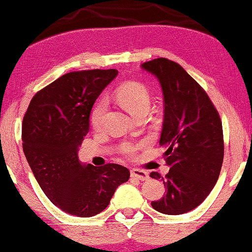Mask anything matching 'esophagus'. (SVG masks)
Returning <instances> with one entry per match:
<instances>
[{
	"label": "esophagus",
	"mask_w": 252,
	"mask_h": 252,
	"mask_svg": "<svg viewBox=\"0 0 252 252\" xmlns=\"http://www.w3.org/2000/svg\"><path fill=\"white\" fill-rule=\"evenodd\" d=\"M130 174H131L132 178L137 179V180H141V181H147L149 179L148 173L144 172V170H142V169L134 168V169H131Z\"/></svg>",
	"instance_id": "34e87169"
}]
</instances>
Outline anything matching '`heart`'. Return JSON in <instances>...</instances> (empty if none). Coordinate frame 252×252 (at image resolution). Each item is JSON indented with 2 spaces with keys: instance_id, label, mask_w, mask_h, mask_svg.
<instances>
[{
  "instance_id": "obj_1",
  "label": "heart",
  "mask_w": 252,
  "mask_h": 252,
  "mask_svg": "<svg viewBox=\"0 0 252 252\" xmlns=\"http://www.w3.org/2000/svg\"><path fill=\"white\" fill-rule=\"evenodd\" d=\"M115 98L129 114H131L135 117L142 112H148L150 108L149 90L143 84L137 82H128L121 85L115 92ZM105 111V99H99L92 109L91 116H90L92 126L96 130L102 126ZM136 149H137V147L128 143L124 144L122 148L123 153L126 155H134Z\"/></svg>"
}]
</instances>
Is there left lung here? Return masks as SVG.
<instances>
[{"label":"left lung","instance_id":"1","mask_svg":"<svg viewBox=\"0 0 252 252\" xmlns=\"http://www.w3.org/2000/svg\"><path fill=\"white\" fill-rule=\"evenodd\" d=\"M154 74L163 92L164 117L160 146L170 167L163 180L166 194L152 201L164 215H182L195 209L210 194L224 158L222 126L205 90L178 63L158 58L141 65Z\"/></svg>","mask_w":252,"mask_h":252}]
</instances>
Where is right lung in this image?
Returning a JSON list of instances; mask_svg holds the SVG:
<instances>
[{"label": "right lung", "mask_w": 252, "mask_h": 252, "mask_svg": "<svg viewBox=\"0 0 252 252\" xmlns=\"http://www.w3.org/2000/svg\"><path fill=\"white\" fill-rule=\"evenodd\" d=\"M117 73L111 68L63 74L32 98L25 114L26 158L46 196L68 215H98L117 187L129 180L130 172L121 164L94 167L78 158L92 106Z\"/></svg>", "instance_id": "right-lung-1"}]
</instances>
